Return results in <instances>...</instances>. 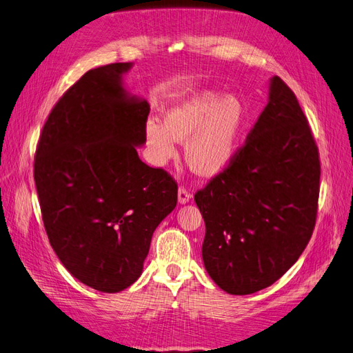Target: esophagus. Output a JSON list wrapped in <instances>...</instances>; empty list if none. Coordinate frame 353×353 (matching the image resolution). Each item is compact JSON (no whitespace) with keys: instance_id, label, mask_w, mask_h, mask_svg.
I'll return each instance as SVG.
<instances>
[{"instance_id":"obj_1","label":"esophagus","mask_w":353,"mask_h":353,"mask_svg":"<svg viewBox=\"0 0 353 353\" xmlns=\"http://www.w3.org/2000/svg\"><path fill=\"white\" fill-rule=\"evenodd\" d=\"M190 199H191V193H190V191H188L185 187L181 185V187L178 188V201L181 203V205H184V203H188V201H190Z\"/></svg>"}]
</instances>
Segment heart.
<instances>
[{
    "label": "heart",
    "instance_id": "b5f03b06",
    "mask_svg": "<svg viewBox=\"0 0 353 353\" xmlns=\"http://www.w3.org/2000/svg\"><path fill=\"white\" fill-rule=\"evenodd\" d=\"M244 123L243 105L236 99L222 100L206 92L174 105L165 123L157 119L145 122V138L150 157L165 165L176 153V141H186L185 160L203 176L221 174L236 154Z\"/></svg>",
    "mask_w": 353,
    "mask_h": 353
}]
</instances>
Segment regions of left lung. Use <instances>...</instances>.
<instances>
[{
	"mask_svg": "<svg viewBox=\"0 0 353 353\" xmlns=\"http://www.w3.org/2000/svg\"><path fill=\"white\" fill-rule=\"evenodd\" d=\"M318 147L294 92L279 77L231 163L194 200L206 223L201 256L230 294L270 287L299 259L316 222Z\"/></svg>",
	"mask_w": 353,
	"mask_h": 353,
	"instance_id": "left-lung-1",
	"label": "left lung"
}]
</instances>
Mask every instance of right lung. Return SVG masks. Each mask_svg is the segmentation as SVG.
Here are the masks:
<instances>
[{
    "label": "right lung",
    "mask_w": 353,
    "mask_h": 353,
    "mask_svg": "<svg viewBox=\"0 0 353 353\" xmlns=\"http://www.w3.org/2000/svg\"><path fill=\"white\" fill-rule=\"evenodd\" d=\"M130 68L112 63L74 82L48 114L34 162L51 248L74 279L103 293L138 280L178 200L176 181L138 157L150 105L122 88Z\"/></svg>",
    "instance_id": "right-lung-1"
}]
</instances>
